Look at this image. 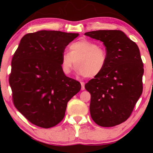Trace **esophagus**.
<instances>
[{
  "mask_svg": "<svg viewBox=\"0 0 153 153\" xmlns=\"http://www.w3.org/2000/svg\"><path fill=\"white\" fill-rule=\"evenodd\" d=\"M80 83H81V90L83 91L85 89V83L83 82H81Z\"/></svg>",
  "mask_w": 153,
  "mask_h": 153,
  "instance_id": "obj_1",
  "label": "esophagus"
}]
</instances>
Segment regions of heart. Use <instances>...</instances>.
<instances>
[{
	"instance_id": "b5f03b06",
	"label": "heart",
	"mask_w": 153,
	"mask_h": 153,
	"mask_svg": "<svg viewBox=\"0 0 153 153\" xmlns=\"http://www.w3.org/2000/svg\"><path fill=\"white\" fill-rule=\"evenodd\" d=\"M70 52H64L61 58V68L65 74H69L73 65L80 75L94 78L102 72L106 64V51L96 43L81 39L70 46Z\"/></svg>"
}]
</instances>
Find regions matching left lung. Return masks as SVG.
<instances>
[{"label": "left lung", "instance_id": "1", "mask_svg": "<svg viewBox=\"0 0 153 153\" xmlns=\"http://www.w3.org/2000/svg\"><path fill=\"white\" fill-rule=\"evenodd\" d=\"M106 47V64L85 85L91 94L90 113L98 125L111 127L125 122L143 93V63L136 43L120 30L85 33Z\"/></svg>", "mask_w": 153, "mask_h": 153}]
</instances>
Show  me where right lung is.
<instances>
[{
  "label": "right lung",
  "mask_w": 153,
  "mask_h": 153,
  "mask_svg": "<svg viewBox=\"0 0 153 153\" xmlns=\"http://www.w3.org/2000/svg\"><path fill=\"white\" fill-rule=\"evenodd\" d=\"M78 34L41 30L24 35L11 61L9 84L16 108L34 125L50 128L64 118L81 85L65 75L61 58Z\"/></svg>",
  "instance_id": "add662e5"
}]
</instances>
